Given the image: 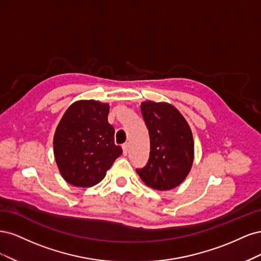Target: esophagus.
<instances>
[{"label":"esophagus","mask_w":261,"mask_h":261,"mask_svg":"<svg viewBox=\"0 0 261 261\" xmlns=\"http://www.w3.org/2000/svg\"><path fill=\"white\" fill-rule=\"evenodd\" d=\"M128 144H124L123 145V154L124 155H127V153H128Z\"/></svg>","instance_id":"obj_1"}]
</instances>
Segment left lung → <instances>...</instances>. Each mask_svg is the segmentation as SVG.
<instances>
[{
  "instance_id": "8db88e82",
  "label": "left lung",
  "mask_w": 261,
  "mask_h": 261,
  "mask_svg": "<svg viewBox=\"0 0 261 261\" xmlns=\"http://www.w3.org/2000/svg\"><path fill=\"white\" fill-rule=\"evenodd\" d=\"M141 114L150 137V154L143 169H136L144 183L156 191L177 187L194 161V139L188 123L176 108L165 102L145 101Z\"/></svg>"
}]
</instances>
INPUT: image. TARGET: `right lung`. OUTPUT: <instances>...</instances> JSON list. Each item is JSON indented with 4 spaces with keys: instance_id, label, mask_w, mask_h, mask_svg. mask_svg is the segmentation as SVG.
<instances>
[{
    "instance_id": "add662e5",
    "label": "right lung",
    "mask_w": 261,
    "mask_h": 261,
    "mask_svg": "<svg viewBox=\"0 0 261 261\" xmlns=\"http://www.w3.org/2000/svg\"><path fill=\"white\" fill-rule=\"evenodd\" d=\"M110 107L94 100L76 101L61 118L53 151L61 175L76 187H90L105 178L123 150L114 144L108 122Z\"/></svg>"
}]
</instances>
